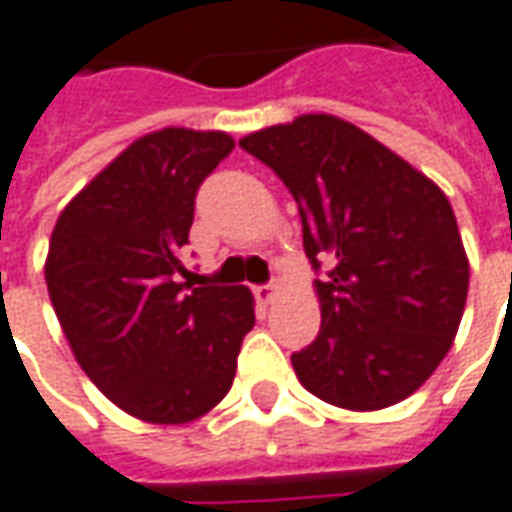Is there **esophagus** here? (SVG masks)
<instances>
[{"label": "esophagus", "mask_w": 512, "mask_h": 512, "mask_svg": "<svg viewBox=\"0 0 512 512\" xmlns=\"http://www.w3.org/2000/svg\"><path fill=\"white\" fill-rule=\"evenodd\" d=\"M277 280H272V283H266V286H257L255 289V297L260 300V303H272L274 297H277Z\"/></svg>", "instance_id": "obj_1"}]
</instances>
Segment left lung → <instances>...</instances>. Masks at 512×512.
Instances as JSON below:
<instances>
[{
    "instance_id": "left-lung-1",
    "label": "left lung",
    "mask_w": 512,
    "mask_h": 512,
    "mask_svg": "<svg viewBox=\"0 0 512 512\" xmlns=\"http://www.w3.org/2000/svg\"><path fill=\"white\" fill-rule=\"evenodd\" d=\"M240 147L289 186L311 266H331L314 280L320 334L291 354L297 379L348 411L411 397L445 360L467 300L470 266L445 192L337 115H300Z\"/></svg>"
}]
</instances>
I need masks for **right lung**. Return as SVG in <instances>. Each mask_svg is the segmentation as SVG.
<instances>
[{
    "label": "right lung",
    "instance_id": "right-lung-1",
    "mask_svg": "<svg viewBox=\"0 0 512 512\" xmlns=\"http://www.w3.org/2000/svg\"><path fill=\"white\" fill-rule=\"evenodd\" d=\"M232 150L226 133L144 135L64 206L50 238L47 291L81 371L152 425L212 411L255 326L246 286L181 283L198 186Z\"/></svg>",
    "mask_w": 512,
    "mask_h": 512
}]
</instances>
